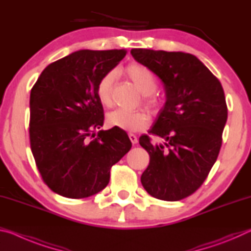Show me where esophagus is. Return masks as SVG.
Instances as JSON below:
<instances>
[{"instance_id":"obj_1","label":"esophagus","mask_w":251,"mask_h":251,"mask_svg":"<svg viewBox=\"0 0 251 251\" xmlns=\"http://www.w3.org/2000/svg\"><path fill=\"white\" fill-rule=\"evenodd\" d=\"M128 136H129V139H130V142L133 143L134 145H135V144H137V143H138V138H137V136L134 135V134H129Z\"/></svg>"}]
</instances>
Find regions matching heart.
Returning a JSON list of instances; mask_svg holds the SVG:
<instances>
[{"label": "heart", "instance_id": "heart-1", "mask_svg": "<svg viewBox=\"0 0 251 251\" xmlns=\"http://www.w3.org/2000/svg\"><path fill=\"white\" fill-rule=\"evenodd\" d=\"M125 73L128 78L135 84L137 90L147 97V104L154 105L155 100L151 95L156 91L157 79L151 70L141 64H130L125 69ZM115 73L109 72L100 79L96 87V95L100 103L104 107H110L113 105V86ZM150 114L138 110V112H128L126 109L118 108L110 112L107 115V123L109 126L118 127L127 131H139L150 124Z\"/></svg>", "mask_w": 251, "mask_h": 251}]
</instances>
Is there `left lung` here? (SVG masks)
<instances>
[{
  "label": "left lung",
  "instance_id": "8db88e82",
  "mask_svg": "<svg viewBox=\"0 0 251 251\" xmlns=\"http://www.w3.org/2000/svg\"><path fill=\"white\" fill-rule=\"evenodd\" d=\"M130 54L161 80L166 95L148 131L164 142L139 138L151 157L142 185L152 197L180 201L201 186L217 160L228 114L223 86L193 54L146 49Z\"/></svg>",
  "mask_w": 251,
  "mask_h": 251
}]
</instances>
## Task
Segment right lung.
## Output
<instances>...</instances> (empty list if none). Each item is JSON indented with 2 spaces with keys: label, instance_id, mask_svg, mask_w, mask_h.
Segmentation results:
<instances>
[{
  "label": "right lung",
  "instance_id": "1",
  "mask_svg": "<svg viewBox=\"0 0 251 251\" xmlns=\"http://www.w3.org/2000/svg\"><path fill=\"white\" fill-rule=\"evenodd\" d=\"M124 50H79L45 67L29 96V142L42 178L54 193L86 198L109 182L110 168L131 148L121 128L104 124L96 95L100 79L125 57Z\"/></svg>",
  "mask_w": 251,
  "mask_h": 251
}]
</instances>
